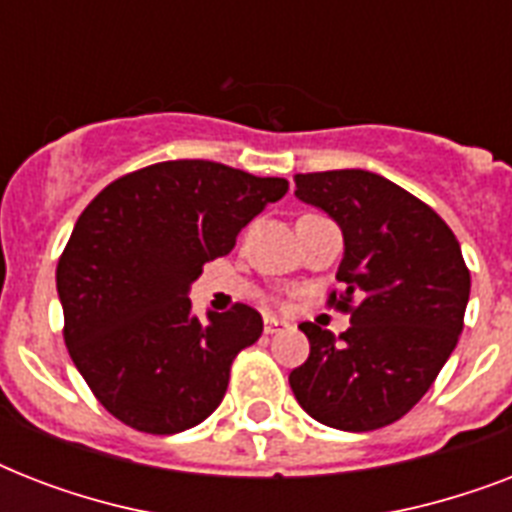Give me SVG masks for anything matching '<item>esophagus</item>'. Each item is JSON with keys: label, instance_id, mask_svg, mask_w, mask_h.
I'll return each instance as SVG.
<instances>
[{"label": "esophagus", "instance_id": "esophagus-1", "mask_svg": "<svg viewBox=\"0 0 512 512\" xmlns=\"http://www.w3.org/2000/svg\"><path fill=\"white\" fill-rule=\"evenodd\" d=\"M287 327H289L287 321L276 319V316H265V321H263L265 335H276V332H281V329H287Z\"/></svg>", "mask_w": 512, "mask_h": 512}]
</instances>
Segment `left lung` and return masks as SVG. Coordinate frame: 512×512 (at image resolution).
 Wrapping results in <instances>:
<instances>
[{"label": "left lung", "mask_w": 512, "mask_h": 512, "mask_svg": "<svg viewBox=\"0 0 512 512\" xmlns=\"http://www.w3.org/2000/svg\"><path fill=\"white\" fill-rule=\"evenodd\" d=\"M295 185L297 199L340 225L345 292L329 303L350 313V327L335 337L300 324L311 356L289 385L321 425L385 428L428 393L460 340L470 297L460 241L425 201L374 172H308Z\"/></svg>", "instance_id": "obj_1"}]
</instances>
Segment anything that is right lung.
<instances>
[{
	"label": "right lung",
	"instance_id": "right-lung-1",
	"mask_svg": "<svg viewBox=\"0 0 512 512\" xmlns=\"http://www.w3.org/2000/svg\"><path fill=\"white\" fill-rule=\"evenodd\" d=\"M287 188L284 177L180 159L119 177L87 204L55 279L71 361L116 420L172 436L220 406L263 319L236 303L201 321L188 289Z\"/></svg>",
	"mask_w": 512,
	"mask_h": 512
}]
</instances>
